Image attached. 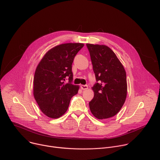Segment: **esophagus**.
<instances>
[{"label": "esophagus", "mask_w": 160, "mask_h": 160, "mask_svg": "<svg viewBox=\"0 0 160 160\" xmlns=\"http://www.w3.org/2000/svg\"><path fill=\"white\" fill-rule=\"evenodd\" d=\"M80 88H81L82 90H87L88 88V85H81Z\"/></svg>", "instance_id": "34e87169"}]
</instances>
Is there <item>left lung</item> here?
<instances>
[{
	"label": "left lung",
	"mask_w": 160,
	"mask_h": 160,
	"mask_svg": "<svg viewBox=\"0 0 160 160\" xmlns=\"http://www.w3.org/2000/svg\"><path fill=\"white\" fill-rule=\"evenodd\" d=\"M97 83L94 96L89 102L91 112L98 119L112 117L120 111L127 94L126 72L116 54L104 45L87 43Z\"/></svg>",
	"instance_id": "8db88e82"
}]
</instances>
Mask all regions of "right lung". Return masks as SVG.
<instances>
[{
	"label": "right lung",
	"mask_w": 160,
	"mask_h": 160,
	"mask_svg": "<svg viewBox=\"0 0 160 160\" xmlns=\"http://www.w3.org/2000/svg\"><path fill=\"white\" fill-rule=\"evenodd\" d=\"M81 43H67L52 48L38 63L33 78V96L42 112L51 118L66 112L78 85L72 83V63L83 47ZM68 78V83L65 80Z\"/></svg>",
	"instance_id": "right-lung-1"
}]
</instances>
